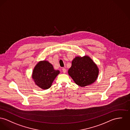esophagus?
<instances>
[{
    "label": "esophagus",
    "instance_id": "34e87169",
    "mask_svg": "<svg viewBox=\"0 0 130 130\" xmlns=\"http://www.w3.org/2000/svg\"><path fill=\"white\" fill-rule=\"evenodd\" d=\"M62 71H63V72L64 73H65L66 72L67 70H66V69L65 68H63V69H62Z\"/></svg>",
    "mask_w": 130,
    "mask_h": 130
}]
</instances>
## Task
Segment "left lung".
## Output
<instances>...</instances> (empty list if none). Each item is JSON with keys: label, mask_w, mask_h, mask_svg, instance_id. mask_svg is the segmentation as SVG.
<instances>
[{"label": "left lung", "mask_w": 130, "mask_h": 130, "mask_svg": "<svg viewBox=\"0 0 130 130\" xmlns=\"http://www.w3.org/2000/svg\"><path fill=\"white\" fill-rule=\"evenodd\" d=\"M68 73L77 85L85 87L96 80L99 69L89 57H76L72 61Z\"/></svg>", "instance_id": "left-lung-1"}]
</instances>
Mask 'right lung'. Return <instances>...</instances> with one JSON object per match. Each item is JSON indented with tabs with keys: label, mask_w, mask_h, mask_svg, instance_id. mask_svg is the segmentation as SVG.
Listing matches in <instances>:
<instances>
[{
	"label": "right lung",
	"mask_w": 130,
	"mask_h": 130,
	"mask_svg": "<svg viewBox=\"0 0 130 130\" xmlns=\"http://www.w3.org/2000/svg\"><path fill=\"white\" fill-rule=\"evenodd\" d=\"M59 71L55 70L52 64L47 61H40L35 66L32 77L36 84L42 89L50 88Z\"/></svg>",
	"instance_id": "obj_1"
}]
</instances>
